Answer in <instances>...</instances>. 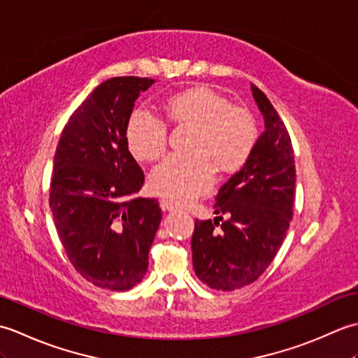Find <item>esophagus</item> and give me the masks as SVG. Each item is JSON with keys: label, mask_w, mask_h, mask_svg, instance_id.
<instances>
[{"label": "esophagus", "mask_w": 358, "mask_h": 358, "mask_svg": "<svg viewBox=\"0 0 358 358\" xmlns=\"http://www.w3.org/2000/svg\"><path fill=\"white\" fill-rule=\"evenodd\" d=\"M159 206H162L163 210H173V209H177V206H175V204H173L172 201H169V200H162V201H159Z\"/></svg>", "instance_id": "34e87169"}]
</instances>
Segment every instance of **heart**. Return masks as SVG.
Listing matches in <instances>:
<instances>
[{"label": "heart", "mask_w": 358, "mask_h": 358, "mask_svg": "<svg viewBox=\"0 0 358 358\" xmlns=\"http://www.w3.org/2000/svg\"><path fill=\"white\" fill-rule=\"evenodd\" d=\"M166 115L172 123L195 126L196 131L192 154H172L152 169L149 186L158 195L173 201L192 200L214 183V166L222 173H234L252 155L258 138L252 115L214 89L199 86L171 96ZM126 141L136 159L152 162L164 154L169 126L155 112L140 108L129 117Z\"/></svg>", "instance_id": "b5f03b06"}]
</instances>
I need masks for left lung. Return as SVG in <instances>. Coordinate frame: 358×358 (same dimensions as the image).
<instances>
[{
    "label": "left lung",
    "instance_id": "1",
    "mask_svg": "<svg viewBox=\"0 0 358 358\" xmlns=\"http://www.w3.org/2000/svg\"><path fill=\"white\" fill-rule=\"evenodd\" d=\"M252 95L266 131L241 171L220 187L212 220H195L196 277L217 291H234L262 275L283 243L294 214L295 162L287 129L260 89ZM222 213L230 217L224 220ZM222 223L220 224L219 222Z\"/></svg>",
    "mask_w": 358,
    "mask_h": 358
}]
</instances>
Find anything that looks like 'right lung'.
<instances>
[{
    "mask_svg": "<svg viewBox=\"0 0 358 358\" xmlns=\"http://www.w3.org/2000/svg\"><path fill=\"white\" fill-rule=\"evenodd\" d=\"M154 81H103L67 120L53 157L49 204L58 237L75 271L110 291L143 280L162 222L155 199H132L144 173L126 141L134 103Z\"/></svg>",
    "mask_w": 358,
    "mask_h": 358,
    "instance_id": "1",
    "label": "right lung"
}]
</instances>
